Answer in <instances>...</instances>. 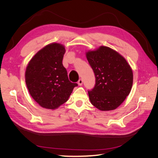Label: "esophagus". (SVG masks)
Instances as JSON below:
<instances>
[{
  "label": "esophagus",
  "mask_w": 158,
  "mask_h": 158,
  "mask_svg": "<svg viewBox=\"0 0 158 158\" xmlns=\"http://www.w3.org/2000/svg\"><path fill=\"white\" fill-rule=\"evenodd\" d=\"M78 84L79 85H82V84H83V80H82V79H80V80H78Z\"/></svg>",
  "instance_id": "obj_1"
}]
</instances>
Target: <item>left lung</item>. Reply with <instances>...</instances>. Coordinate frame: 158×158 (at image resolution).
Wrapping results in <instances>:
<instances>
[{
  "instance_id": "obj_1",
  "label": "left lung",
  "mask_w": 158,
  "mask_h": 158,
  "mask_svg": "<svg viewBox=\"0 0 158 158\" xmlns=\"http://www.w3.org/2000/svg\"><path fill=\"white\" fill-rule=\"evenodd\" d=\"M95 76V85L88 95L90 102L100 111L117 109L130 94L133 73L127 60L106 46L85 52Z\"/></svg>"
}]
</instances>
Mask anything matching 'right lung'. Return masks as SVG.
<instances>
[{
  "instance_id": "right-lung-1",
  "label": "right lung",
  "mask_w": 158,
  "mask_h": 158,
  "mask_svg": "<svg viewBox=\"0 0 158 158\" xmlns=\"http://www.w3.org/2000/svg\"><path fill=\"white\" fill-rule=\"evenodd\" d=\"M65 51L63 45L52 43L38 51L27 65V88L32 98L44 108L59 107L78 85L70 82L62 63Z\"/></svg>"
}]
</instances>
